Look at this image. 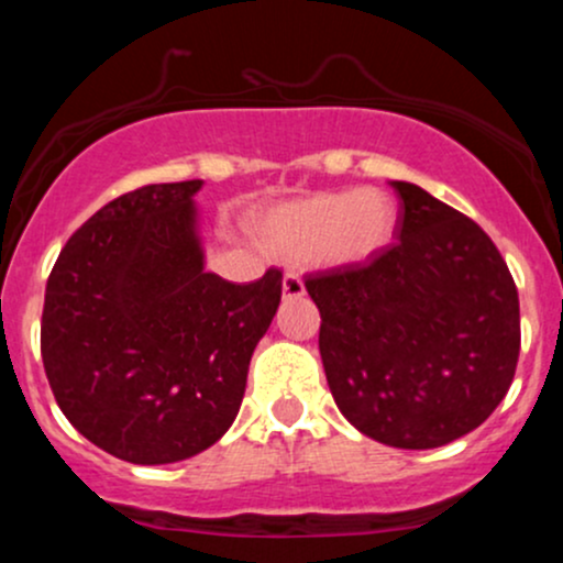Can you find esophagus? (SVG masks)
<instances>
[{
	"label": "esophagus",
	"mask_w": 563,
	"mask_h": 563,
	"mask_svg": "<svg viewBox=\"0 0 563 563\" xmlns=\"http://www.w3.org/2000/svg\"><path fill=\"white\" fill-rule=\"evenodd\" d=\"M283 296L286 299H299V296H303V280L296 273H286V277H283Z\"/></svg>",
	"instance_id": "34e87169"
}]
</instances>
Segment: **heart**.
Returning <instances> with one entry per match:
<instances>
[{"label": "heart", "instance_id": "b5f03b06", "mask_svg": "<svg viewBox=\"0 0 563 563\" xmlns=\"http://www.w3.org/2000/svg\"><path fill=\"white\" fill-rule=\"evenodd\" d=\"M397 230V206L380 190H333L286 200L254 219L264 251L325 267H360L376 260Z\"/></svg>", "mask_w": 563, "mask_h": 563}]
</instances>
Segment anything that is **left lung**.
Returning <instances> with one entry per match:
<instances>
[{
    "instance_id": "obj_1",
    "label": "left lung",
    "mask_w": 563,
    "mask_h": 563,
    "mask_svg": "<svg viewBox=\"0 0 563 563\" xmlns=\"http://www.w3.org/2000/svg\"><path fill=\"white\" fill-rule=\"evenodd\" d=\"M402 200L397 243L360 267L307 275L320 357L344 418L399 450H431L493 416L519 363V294L474 219L423 187Z\"/></svg>"
}]
</instances>
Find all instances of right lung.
I'll return each instance as SVG.
<instances>
[{
  "mask_svg": "<svg viewBox=\"0 0 563 563\" xmlns=\"http://www.w3.org/2000/svg\"><path fill=\"white\" fill-rule=\"evenodd\" d=\"M200 185H145L102 206L68 238L44 294L42 360L63 416L137 466L222 439L280 303V269L254 283L206 273Z\"/></svg>",
  "mask_w": 563,
  "mask_h": 563,
  "instance_id": "right-lung-1",
  "label": "right lung"
}]
</instances>
